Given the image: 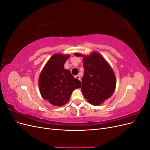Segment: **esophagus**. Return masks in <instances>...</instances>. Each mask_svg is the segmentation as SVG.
<instances>
[{"mask_svg": "<svg viewBox=\"0 0 150 150\" xmlns=\"http://www.w3.org/2000/svg\"><path fill=\"white\" fill-rule=\"evenodd\" d=\"M75 78H76V79H78V80L81 81V78H80V76H79V75H77V76H75Z\"/></svg>", "mask_w": 150, "mask_h": 150, "instance_id": "1", "label": "esophagus"}]
</instances>
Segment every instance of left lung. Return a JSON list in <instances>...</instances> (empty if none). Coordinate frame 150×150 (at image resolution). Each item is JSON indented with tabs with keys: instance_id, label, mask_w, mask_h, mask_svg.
<instances>
[{
	"instance_id": "obj_1",
	"label": "left lung",
	"mask_w": 150,
	"mask_h": 150,
	"mask_svg": "<svg viewBox=\"0 0 150 150\" xmlns=\"http://www.w3.org/2000/svg\"><path fill=\"white\" fill-rule=\"evenodd\" d=\"M74 55L83 58L84 73L81 91L84 97L93 105H100L115 92L116 79L114 71L105 59L96 51L89 56L78 52Z\"/></svg>"
}]
</instances>
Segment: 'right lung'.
Instances as JSON below:
<instances>
[{
	"instance_id": "right-lung-1",
	"label": "right lung",
	"mask_w": 150,
	"mask_h": 150,
	"mask_svg": "<svg viewBox=\"0 0 150 150\" xmlns=\"http://www.w3.org/2000/svg\"><path fill=\"white\" fill-rule=\"evenodd\" d=\"M69 54L56 53L49 59L39 78L42 97L56 106H62L69 100L72 92L81 87V83L64 69Z\"/></svg>"
}]
</instances>
